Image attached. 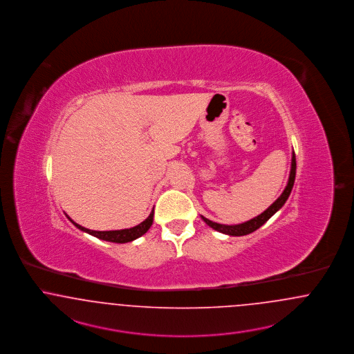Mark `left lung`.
<instances>
[{
	"label": "left lung",
	"instance_id": "obj_1",
	"mask_svg": "<svg viewBox=\"0 0 354 354\" xmlns=\"http://www.w3.org/2000/svg\"><path fill=\"white\" fill-rule=\"evenodd\" d=\"M295 176H296V157H295V152L292 153V162H291V171H290V178H288V184L286 186L284 192L281 193V196L277 198L267 210H264L261 214H259L250 221H247L245 223H239V225H221L213 222L207 218L202 216V219L206 222V225H209L212 229L219 231L222 234H227L231 236H242V235H247L251 234L255 230H258L261 226H263L271 216L277 213L279 209L283 207V205L286 203V201L288 200L291 190H292L293 183H295Z\"/></svg>",
	"mask_w": 354,
	"mask_h": 354
}]
</instances>
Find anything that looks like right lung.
<instances>
[{
  "instance_id": "right-lung-1",
  "label": "right lung",
  "mask_w": 354,
  "mask_h": 354,
  "mask_svg": "<svg viewBox=\"0 0 354 354\" xmlns=\"http://www.w3.org/2000/svg\"><path fill=\"white\" fill-rule=\"evenodd\" d=\"M153 213L154 210H152V213L149 214V216L145 221H142L140 225L135 226V227L124 229V230L112 231L90 230V229H86V227L75 223L73 219H70V216H67V218L77 226L79 230L88 232V234H91V235L99 238V239H103V241H107V242H113V243H127V242H132V241L138 239L141 235H144L147 231L149 230V227L153 223Z\"/></svg>"
}]
</instances>
